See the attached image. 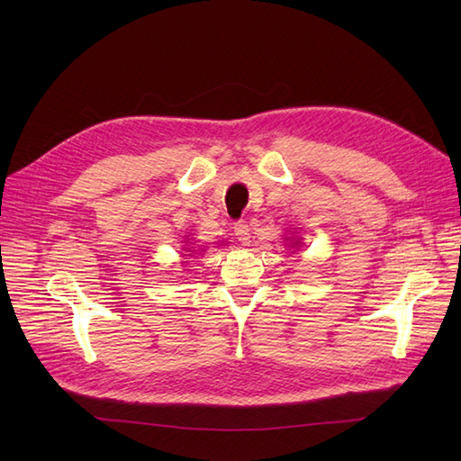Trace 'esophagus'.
<instances>
[{"instance_id":"1","label":"esophagus","mask_w":461,"mask_h":461,"mask_svg":"<svg viewBox=\"0 0 461 461\" xmlns=\"http://www.w3.org/2000/svg\"><path fill=\"white\" fill-rule=\"evenodd\" d=\"M234 236L239 239L242 244H249V227L246 221L234 222Z\"/></svg>"}]
</instances>
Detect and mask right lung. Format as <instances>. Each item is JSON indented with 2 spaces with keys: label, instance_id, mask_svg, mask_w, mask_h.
Listing matches in <instances>:
<instances>
[{
  "label": "right lung",
  "instance_id": "right-lung-1",
  "mask_svg": "<svg viewBox=\"0 0 461 461\" xmlns=\"http://www.w3.org/2000/svg\"><path fill=\"white\" fill-rule=\"evenodd\" d=\"M192 252H196V249H192Z\"/></svg>",
  "mask_w": 461,
  "mask_h": 461
}]
</instances>
